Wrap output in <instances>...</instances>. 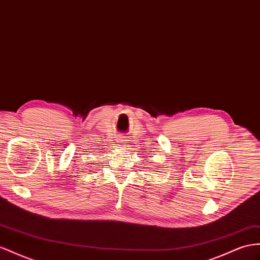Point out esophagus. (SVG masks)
Wrapping results in <instances>:
<instances>
[{
  "label": "esophagus",
  "instance_id": "1",
  "mask_svg": "<svg viewBox=\"0 0 260 260\" xmlns=\"http://www.w3.org/2000/svg\"><path fill=\"white\" fill-rule=\"evenodd\" d=\"M116 142L119 144V146H121L122 148H125L126 145H127V139L125 138V136H118Z\"/></svg>",
  "mask_w": 260,
  "mask_h": 260
}]
</instances>
